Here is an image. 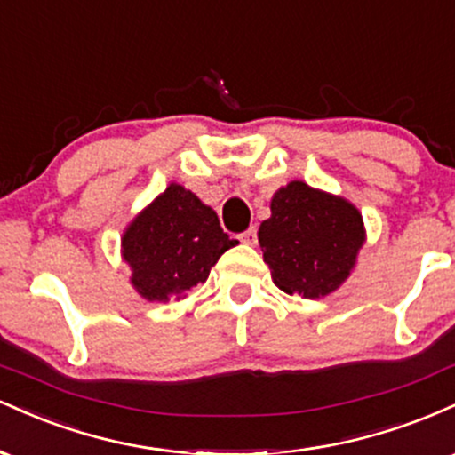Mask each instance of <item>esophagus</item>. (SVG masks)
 <instances>
[{"mask_svg": "<svg viewBox=\"0 0 455 455\" xmlns=\"http://www.w3.org/2000/svg\"><path fill=\"white\" fill-rule=\"evenodd\" d=\"M239 239H242V242H243V243H248V245H254V243H257V227L245 228L243 233H239Z\"/></svg>", "mask_w": 455, "mask_h": 455, "instance_id": "esophagus-1", "label": "esophagus"}]
</instances>
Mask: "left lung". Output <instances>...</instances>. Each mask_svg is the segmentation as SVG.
Instances as JSON below:
<instances>
[{"label": "left lung", "instance_id": "8db88e82", "mask_svg": "<svg viewBox=\"0 0 455 455\" xmlns=\"http://www.w3.org/2000/svg\"><path fill=\"white\" fill-rule=\"evenodd\" d=\"M259 242L275 286L316 299L351 274L363 243L362 213L344 198L291 181L271 198V218L260 224Z\"/></svg>", "mask_w": 455, "mask_h": 455}]
</instances>
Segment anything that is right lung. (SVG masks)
<instances>
[{
  "instance_id": "1",
  "label": "right lung",
  "mask_w": 455,
  "mask_h": 455,
  "mask_svg": "<svg viewBox=\"0 0 455 455\" xmlns=\"http://www.w3.org/2000/svg\"><path fill=\"white\" fill-rule=\"evenodd\" d=\"M237 243L222 231L212 207L171 184L124 235V259L145 299L166 304L207 280L210 269Z\"/></svg>"
}]
</instances>
